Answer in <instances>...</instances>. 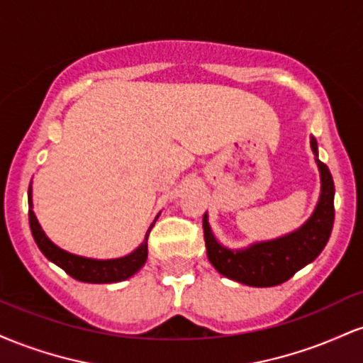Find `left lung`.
<instances>
[{"mask_svg": "<svg viewBox=\"0 0 363 363\" xmlns=\"http://www.w3.org/2000/svg\"><path fill=\"white\" fill-rule=\"evenodd\" d=\"M311 148L319 169L320 193L312 215L297 230L272 240L252 242L247 247L230 249L216 240L206 211L203 216L206 254L220 274L247 286H274L290 280L298 269L319 256L335 223V182L329 169L319 160L314 136H311Z\"/></svg>", "mask_w": 363, "mask_h": 363, "instance_id": "obj_1", "label": "left lung"}]
</instances>
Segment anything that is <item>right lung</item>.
I'll return each instance as SVG.
<instances>
[{"label":"right lung","mask_w":363,"mask_h":363,"mask_svg":"<svg viewBox=\"0 0 363 363\" xmlns=\"http://www.w3.org/2000/svg\"><path fill=\"white\" fill-rule=\"evenodd\" d=\"M34 205H32V184L28 187V223H30L32 235L37 247L40 249V252L48 257L49 261L54 262L56 266H60L61 269H65L69 277H73L74 280L85 281V283H118L123 280H128L133 274L138 273L143 264L147 262L148 257V235L152 227L155 225L158 213L153 220V223L150 225L145 235V240L133 252H129L128 256L123 257H114V259H94V257H85L78 256V254H72L65 249H61L60 245H56L45 235V232L40 227L39 220L34 213Z\"/></svg>","instance_id":"add662e5"}]
</instances>
